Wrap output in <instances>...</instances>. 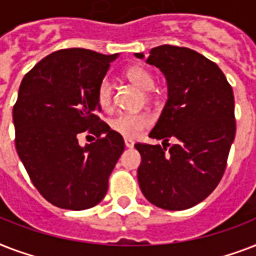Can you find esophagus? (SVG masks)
I'll return each instance as SVG.
<instances>
[{"label":"esophagus","instance_id":"1","mask_svg":"<svg viewBox=\"0 0 256 256\" xmlns=\"http://www.w3.org/2000/svg\"><path fill=\"white\" fill-rule=\"evenodd\" d=\"M124 146L128 148H132L134 146V140H130V138H124Z\"/></svg>","mask_w":256,"mask_h":256}]
</instances>
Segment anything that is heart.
<instances>
[{
    "label": "heart",
    "mask_w": 256,
    "mask_h": 256,
    "mask_svg": "<svg viewBox=\"0 0 256 256\" xmlns=\"http://www.w3.org/2000/svg\"><path fill=\"white\" fill-rule=\"evenodd\" d=\"M124 77L128 78V82L138 88L142 92H152L156 86V80L152 72H148L144 66H130L124 72ZM96 100L98 104L104 110H108L112 106V84L110 80L104 78L98 86L96 92ZM152 124V118L148 114H120L110 120V126L114 132L128 138H136L148 128Z\"/></svg>",
    "instance_id": "obj_1"
}]
</instances>
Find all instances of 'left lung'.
Here are the masks:
<instances>
[{
  "label": "left lung",
  "mask_w": 256,
  "mask_h": 256,
  "mask_svg": "<svg viewBox=\"0 0 256 256\" xmlns=\"http://www.w3.org/2000/svg\"><path fill=\"white\" fill-rule=\"evenodd\" d=\"M146 62L166 77L168 102L150 132L164 148L136 144L142 156L138 182L156 207L186 210L206 199L226 170L236 130L234 92L218 65L195 50L162 45Z\"/></svg>",
  "instance_id": "obj_1"
}]
</instances>
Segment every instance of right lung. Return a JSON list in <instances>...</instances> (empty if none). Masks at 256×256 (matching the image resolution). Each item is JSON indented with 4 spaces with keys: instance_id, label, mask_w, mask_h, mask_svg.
I'll use <instances>...</instances> for the list:
<instances>
[{
    "instance_id": "1",
    "label": "right lung",
    "mask_w": 256,
    "mask_h": 256,
    "mask_svg": "<svg viewBox=\"0 0 256 256\" xmlns=\"http://www.w3.org/2000/svg\"><path fill=\"white\" fill-rule=\"evenodd\" d=\"M116 57L62 49L22 80L13 108L16 148L36 188L54 206L86 210L108 192L124 142L96 116V92ZM88 132L97 140L81 146L78 140Z\"/></svg>"
}]
</instances>
